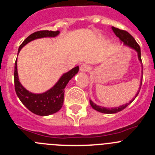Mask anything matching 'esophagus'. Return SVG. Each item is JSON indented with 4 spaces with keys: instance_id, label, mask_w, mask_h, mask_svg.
<instances>
[{
    "instance_id": "1",
    "label": "esophagus",
    "mask_w": 155,
    "mask_h": 155,
    "mask_svg": "<svg viewBox=\"0 0 155 155\" xmlns=\"http://www.w3.org/2000/svg\"><path fill=\"white\" fill-rule=\"evenodd\" d=\"M90 70V66L87 64H83L80 67V71L81 72H87Z\"/></svg>"
}]
</instances>
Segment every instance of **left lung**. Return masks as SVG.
I'll list each match as a JSON object with an SVG mask.
<instances>
[{"label": "left lung", "instance_id": "left-lung-1", "mask_svg": "<svg viewBox=\"0 0 155 155\" xmlns=\"http://www.w3.org/2000/svg\"><path fill=\"white\" fill-rule=\"evenodd\" d=\"M112 29H113V32L115 33V35L118 37V38H120V40L123 41V42H124V44L127 45V46H130V47H132L133 49H134V50L137 52L138 58H139L140 61H141V53H140V48L139 44H138L137 42H136V40L134 39V37H133L129 33V32H127V31H125V30L120 29V28H115V27H113V26L112 27ZM141 85H142V80H141V83H140V87H141ZM139 91H138V93L137 94L136 96H135V98H136V97L137 96V94H139ZM133 100L131 101L130 102V103H127L126 105H121V106H120V107L112 108V109H107V108L102 107V106H98V105H95L94 103H93L91 100H90V105H91V107H92L93 109H95V110L98 111V112H100V113H107V114H111V113H117V112H120V111L124 109L126 107H127V106H128V105L133 102Z\"/></svg>", "mask_w": 155, "mask_h": 155}]
</instances>
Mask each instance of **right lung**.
<instances>
[{
    "label": "right lung",
    "mask_w": 155,
    "mask_h": 155,
    "mask_svg": "<svg viewBox=\"0 0 155 155\" xmlns=\"http://www.w3.org/2000/svg\"><path fill=\"white\" fill-rule=\"evenodd\" d=\"M59 34V31H49L41 30L35 31L28 35L23 41L18 48V53L21 48L30 41L42 37H54ZM79 67H75L73 69L64 74L58 81L57 84L51 89L42 94H32L27 91L19 82L17 71V61L15 64L14 80L15 89L18 97L23 105L31 112L39 116H49L58 112L62 108L64 103V88L78 72Z\"/></svg>",
    "instance_id": "right-lung-1"
}]
</instances>
